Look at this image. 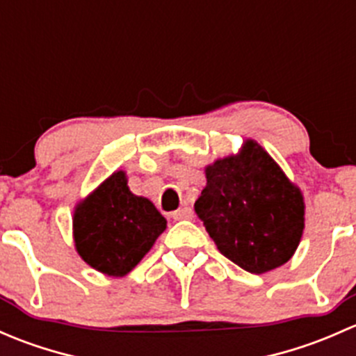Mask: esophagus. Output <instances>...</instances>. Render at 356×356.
<instances>
[{
    "label": "esophagus",
    "instance_id": "obj_1",
    "mask_svg": "<svg viewBox=\"0 0 356 356\" xmlns=\"http://www.w3.org/2000/svg\"><path fill=\"white\" fill-rule=\"evenodd\" d=\"M172 218H174V220H189V218H193V210L188 207L181 208V210H175L174 213H172Z\"/></svg>",
    "mask_w": 356,
    "mask_h": 356
}]
</instances>
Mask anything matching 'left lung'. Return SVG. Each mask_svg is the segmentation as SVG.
Listing matches in <instances>:
<instances>
[{
  "mask_svg": "<svg viewBox=\"0 0 356 356\" xmlns=\"http://www.w3.org/2000/svg\"><path fill=\"white\" fill-rule=\"evenodd\" d=\"M195 211L218 251L251 274L286 264L305 227L300 189L253 141L238 156L208 165Z\"/></svg>",
  "mask_w": 356,
  "mask_h": 356,
  "instance_id": "left-lung-1",
  "label": "left lung"
}]
</instances>
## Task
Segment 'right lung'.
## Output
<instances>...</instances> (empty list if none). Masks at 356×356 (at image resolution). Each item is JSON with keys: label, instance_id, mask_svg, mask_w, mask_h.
<instances>
[{"label": "right lung", "instance_id": "right-lung-1", "mask_svg": "<svg viewBox=\"0 0 356 356\" xmlns=\"http://www.w3.org/2000/svg\"><path fill=\"white\" fill-rule=\"evenodd\" d=\"M167 220L149 200L129 191L115 172L74 213L75 248L86 264L113 277L131 272L165 231Z\"/></svg>", "mask_w": 356, "mask_h": 356}]
</instances>
